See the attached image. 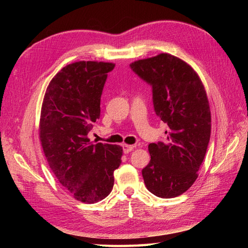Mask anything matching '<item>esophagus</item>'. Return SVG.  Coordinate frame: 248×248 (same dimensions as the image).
I'll use <instances>...</instances> for the list:
<instances>
[{"label":"esophagus","mask_w":248,"mask_h":248,"mask_svg":"<svg viewBox=\"0 0 248 248\" xmlns=\"http://www.w3.org/2000/svg\"><path fill=\"white\" fill-rule=\"evenodd\" d=\"M133 148H134V146H132V145H127V144L123 145V149H124V154H129V152L133 150Z\"/></svg>","instance_id":"1"}]
</instances>
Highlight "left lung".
I'll use <instances>...</instances> for the list:
<instances>
[{
	"label": "left lung",
	"instance_id": "1",
	"mask_svg": "<svg viewBox=\"0 0 248 248\" xmlns=\"http://www.w3.org/2000/svg\"><path fill=\"white\" fill-rule=\"evenodd\" d=\"M152 87L155 114L167 124L165 141L148 146L151 160L143 168L148 191L173 198L186 192L198 177L211 135V112L202 82L178 57L162 53L130 65Z\"/></svg>",
	"mask_w": 248,
	"mask_h": 248
}]
</instances>
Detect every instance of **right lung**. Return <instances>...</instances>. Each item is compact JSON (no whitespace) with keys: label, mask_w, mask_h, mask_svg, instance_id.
<instances>
[{"label":"right lung","mask_w":248,"mask_h":248,"mask_svg":"<svg viewBox=\"0 0 248 248\" xmlns=\"http://www.w3.org/2000/svg\"><path fill=\"white\" fill-rule=\"evenodd\" d=\"M115 64L72 62L52 78L41 108L39 138L57 180L73 198L96 203L112 192L114 170L121 163L118 145H93L87 134L100 118L108 73Z\"/></svg>","instance_id":"1"}]
</instances>
